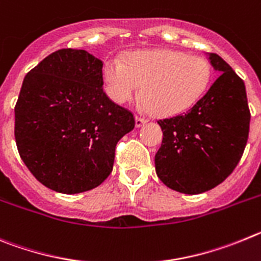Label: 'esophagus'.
Instances as JSON below:
<instances>
[{
    "instance_id": "obj_1",
    "label": "esophagus",
    "mask_w": 261,
    "mask_h": 261,
    "mask_svg": "<svg viewBox=\"0 0 261 261\" xmlns=\"http://www.w3.org/2000/svg\"><path fill=\"white\" fill-rule=\"evenodd\" d=\"M145 123H147V119L142 118V117H135V125L136 127H142V126H144Z\"/></svg>"
}]
</instances>
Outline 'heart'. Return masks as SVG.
Here are the masks:
<instances>
[{"mask_svg":"<svg viewBox=\"0 0 261 261\" xmlns=\"http://www.w3.org/2000/svg\"><path fill=\"white\" fill-rule=\"evenodd\" d=\"M211 78L208 61L170 49L135 51L126 62L113 57L104 66L105 88L114 102L131 101L143 84V107L164 117L191 108L206 91Z\"/></svg>","mask_w":261,"mask_h":261,"instance_id":"b5f03b06","label":"heart"}]
</instances>
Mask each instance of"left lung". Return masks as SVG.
Returning <instances> with one entry per match:
<instances>
[{
    "instance_id": "8db88e82",
    "label": "left lung",
    "mask_w": 261,
    "mask_h": 261,
    "mask_svg": "<svg viewBox=\"0 0 261 261\" xmlns=\"http://www.w3.org/2000/svg\"><path fill=\"white\" fill-rule=\"evenodd\" d=\"M208 58L220 74L205 95L187 113L157 121L164 135L154 156L157 177L182 194H201L224 182L248 139L245 83L220 56Z\"/></svg>"
}]
</instances>
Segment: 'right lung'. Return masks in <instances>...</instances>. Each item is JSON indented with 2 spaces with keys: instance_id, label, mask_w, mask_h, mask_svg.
<instances>
[{
  "instance_id": "add662e5",
  "label": "right lung",
  "mask_w": 261,
  "mask_h": 261,
  "mask_svg": "<svg viewBox=\"0 0 261 261\" xmlns=\"http://www.w3.org/2000/svg\"><path fill=\"white\" fill-rule=\"evenodd\" d=\"M102 61L60 49L24 76L15 105L20 159L44 186L79 194L113 170L116 145L135 127L133 113L102 90Z\"/></svg>"
}]
</instances>
